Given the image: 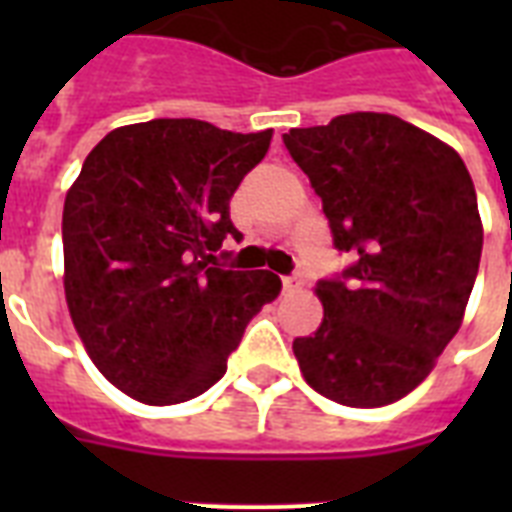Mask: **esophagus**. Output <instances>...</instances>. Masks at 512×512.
I'll use <instances>...</instances> for the list:
<instances>
[{"label": "esophagus", "mask_w": 512, "mask_h": 512, "mask_svg": "<svg viewBox=\"0 0 512 512\" xmlns=\"http://www.w3.org/2000/svg\"><path fill=\"white\" fill-rule=\"evenodd\" d=\"M281 284H284V289H287V292H295V289L303 287V281L297 279V276H284V279H281Z\"/></svg>", "instance_id": "obj_1"}]
</instances>
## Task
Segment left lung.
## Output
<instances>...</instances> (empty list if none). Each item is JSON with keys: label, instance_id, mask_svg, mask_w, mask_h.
Listing matches in <instances>:
<instances>
[{"label": "left lung", "instance_id": "8db88e82", "mask_svg": "<svg viewBox=\"0 0 512 512\" xmlns=\"http://www.w3.org/2000/svg\"><path fill=\"white\" fill-rule=\"evenodd\" d=\"M284 146L321 196L342 279L319 281L324 319L292 342L305 382L342 406L412 393L457 335L484 225L460 154L393 114L335 116Z\"/></svg>", "mask_w": 512, "mask_h": 512}]
</instances>
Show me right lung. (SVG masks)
Returning a JSON list of instances; mask_svg holds the SVG:
<instances>
[{"instance_id": "1", "label": "right lung", "mask_w": 512, "mask_h": 512, "mask_svg": "<svg viewBox=\"0 0 512 512\" xmlns=\"http://www.w3.org/2000/svg\"><path fill=\"white\" fill-rule=\"evenodd\" d=\"M271 138L199 119L127 124L92 148L68 188V313L92 364L140 404L212 388L249 319L279 297L276 273L209 265L225 236H241L228 201Z\"/></svg>"}]
</instances>
